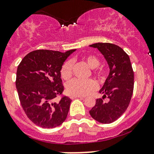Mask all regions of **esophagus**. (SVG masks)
Masks as SVG:
<instances>
[{
    "label": "esophagus",
    "mask_w": 154,
    "mask_h": 154,
    "mask_svg": "<svg viewBox=\"0 0 154 154\" xmlns=\"http://www.w3.org/2000/svg\"><path fill=\"white\" fill-rule=\"evenodd\" d=\"M70 98H71V99H74V98H84V97L80 96V95H71V97H70Z\"/></svg>",
    "instance_id": "esophagus-1"
}]
</instances>
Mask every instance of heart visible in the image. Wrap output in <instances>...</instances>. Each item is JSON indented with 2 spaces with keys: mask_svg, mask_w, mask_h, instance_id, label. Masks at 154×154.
I'll list each match as a JSON object with an SVG mask.
<instances>
[{
  "mask_svg": "<svg viewBox=\"0 0 154 154\" xmlns=\"http://www.w3.org/2000/svg\"><path fill=\"white\" fill-rule=\"evenodd\" d=\"M83 60L86 62L88 66L90 68H95L99 65V60L98 58L94 56H87L84 57ZM71 70H72V62L67 61L65 62L61 69V75L62 78L68 80L71 76ZM95 74L101 76L102 73L101 71H95ZM96 82L92 79L87 80H79L74 79L71 80L67 84L66 89L68 94L71 95H86L89 94L91 91L94 90L96 88Z\"/></svg>",
  "mask_w": 154,
  "mask_h": 154,
  "instance_id": "b5f03b06",
  "label": "heart"
}]
</instances>
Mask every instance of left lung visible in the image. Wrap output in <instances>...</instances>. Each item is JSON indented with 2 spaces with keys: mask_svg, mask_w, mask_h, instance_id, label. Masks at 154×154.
<instances>
[{
  "mask_svg": "<svg viewBox=\"0 0 154 154\" xmlns=\"http://www.w3.org/2000/svg\"><path fill=\"white\" fill-rule=\"evenodd\" d=\"M89 47L96 48L103 55L109 67V74L99 90L102 98H97L90 110L91 117L101 123H111L124 113L131 101L134 88V72L130 59L118 46L109 43H97Z\"/></svg>",
  "mask_w": 154,
  "mask_h": 154,
  "instance_id": "1",
  "label": "left lung"
}]
</instances>
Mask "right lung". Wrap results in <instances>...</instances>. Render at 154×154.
<instances>
[{"label": "right lung", "mask_w": 154, "mask_h": 154, "mask_svg": "<svg viewBox=\"0 0 154 154\" xmlns=\"http://www.w3.org/2000/svg\"><path fill=\"white\" fill-rule=\"evenodd\" d=\"M74 51L35 50L27 54L18 66L16 86L19 101L27 117L37 126L55 128L66 120L71 98L64 96L59 102L53 99L63 92L61 69Z\"/></svg>", "instance_id": "add662e5"}]
</instances>
